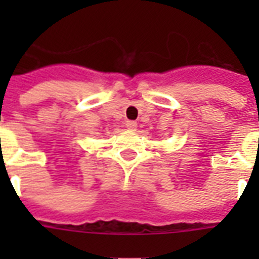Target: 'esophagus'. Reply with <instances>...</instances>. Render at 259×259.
I'll return each instance as SVG.
<instances>
[{
  "label": "esophagus",
  "mask_w": 259,
  "mask_h": 259,
  "mask_svg": "<svg viewBox=\"0 0 259 259\" xmlns=\"http://www.w3.org/2000/svg\"><path fill=\"white\" fill-rule=\"evenodd\" d=\"M126 127L130 130H134L137 127V122L136 121H126Z\"/></svg>",
  "instance_id": "esophagus-1"
}]
</instances>
